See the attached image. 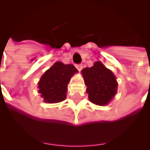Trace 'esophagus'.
I'll return each instance as SVG.
<instances>
[{
	"mask_svg": "<svg viewBox=\"0 0 150 150\" xmlns=\"http://www.w3.org/2000/svg\"><path fill=\"white\" fill-rule=\"evenodd\" d=\"M76 69L79 70V71H81L82 69H83V65H82V64H77V65H76Z\"/></svg>",
	"mask_w": 150,
	"mask_h": 150,
	"instance_id": "34e87169",
	"label": "esophagus"
}]
</instances>
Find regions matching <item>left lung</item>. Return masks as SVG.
Returning <instances> with one entry per match:
<instances>
[{
  "instance_id": "obj_1",
  "label": "left lung",
  "mask_w": 150,
  "mask_h": 150,
  "mask_svg": "<svg viewBox=\"0 0 150 150\" xmlns=\"http://www.w3.org/2000/svg\"><path fill=\"white\" fill-rule=\"evenodd\" d=\"M81 74L89 101L100 106L109 104L117 91V82L112 70L96 61L93 67L83 69Z\"/></svg>"
}]
</instances>
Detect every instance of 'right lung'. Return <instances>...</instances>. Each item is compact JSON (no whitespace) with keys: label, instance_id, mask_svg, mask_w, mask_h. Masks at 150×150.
Returning a JSON list of instances; mask_svg holds the SVG:
<instances>
[{"label":"right lung","instance_id":"add662e5","mask_svg":"<svg viewBox=\"0 0 150 150\" xmlns=\"http://www.w3.org/2000/svg\"><path fill=\"white\" fill-rule=\"evenodd\" d=\"M78 70L74 65L55 62L41 76L38 93L45 103H57L66 98L67 85Z\"/></svg>","mask_w":150,"mask_h":150}]
</instances>
